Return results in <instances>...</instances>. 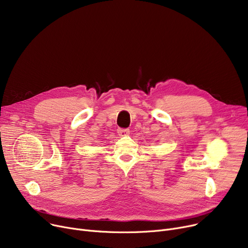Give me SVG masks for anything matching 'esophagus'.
<instances>
[{"label": "esophagus", "mask_w": 248, "mask_h": 248, "mask_svg": "<svg viewBox=\"0 0 248 248\" xmlns=\"http://www.w3.org/2000/svg\"><path fill=\"white\" fill-rule=\"evenodd\" d=\"M117 134H119V136H121V137L127 136L129 134V129H127V128H119V129H117Z\"/></svg>", "instance_id": "1"}]
</instances>
